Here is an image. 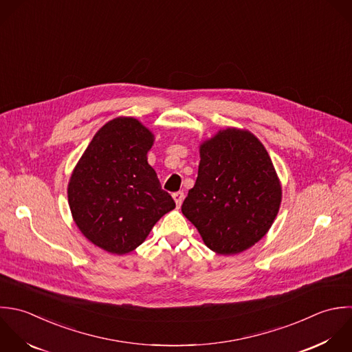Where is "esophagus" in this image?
<instances>
[{"label":"esophagus","mask_w":352,"mask_h":352,"mask_svg":"<svg viewBox=\"0 0 352 352\" xmlns=\"http://www.w3.org/2000/svg\"><path fill=\"white\" fill-rule=\"evenodd\" d=\"M184 197H185L184 192H175V193L173 195V199H174L177 207H181V204H182V201H184Z\"/></svg>","instance_id":"34e87169"}]
</instances>
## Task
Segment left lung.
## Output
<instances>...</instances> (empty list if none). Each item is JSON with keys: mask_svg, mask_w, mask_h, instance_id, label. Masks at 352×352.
Returning <instances> with one entry per match:
<instances>
[{"mask_svg": "<svg viewBox=\"0 0 352 352\" xmlns=\"http://www.w3.org/2000/svg\"><path fill=\"white\" fill-rule=\"evenodd\" d=\"M199 151L197 179L182 214L211 251L240 254L272 228L283 199L280 178L263 144L245 129L219 130Z\"/></svg>", "mask_w": 352, "mask_h": 352, "instance_id": "obj_1", "label": "left lung"}]
</instances>
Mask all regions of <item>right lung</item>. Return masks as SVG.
<instances>
[{"instance_id": "add662e5", "label": "right lung", "mask_w": 352, "mask_h": 352, "mask_svg": "<svg viewBox=\"0 0 352 352\" xmlns=\"http://www.w3.org/2000/svg\"><path fill=\"white\" fill-rule=\"evenodd\" d=\"M153 133L138 119L119 116L93 137L68 181L72 219L98 248L134 251L155 223L175 208L148 163Z\"/></svg>"}]
</instances>
